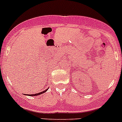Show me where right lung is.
I'll use <instances>...</instances> for the list:
<instances>
[{
    "instance_id": "right-lung-1",
    "label": "right lung",
    "mask_w": 122,
    "mask_h": 122,
    "mask_svg": "<svg viewBox=\"0 0 122 122\" xmlns=\"http://www.w3.org/2000/svg\"><path fill=\"white\" fill-rule=\"evenodd\" d=\"M48 88H47V89L43 91V92H40V93H36V94H28V96H35L40 95V94H42V93H45V92L48 90Z\"/></svg>"
}]
</instances>
